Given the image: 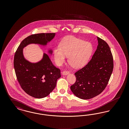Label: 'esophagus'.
<instances>
[{
  "instance_id": "obj_1",
  "label": "esophagus",
  "mask_w": 129,
  "mask_h": 129,
  "mask_svg": "<svg viewBox=\"0 0 129 129\" xmlns=\"http://www.w3.org/2000/svg\"><path fill=\"white\" fill-rule=\"evenodd\" d=\"M69 74V72L68 71H67V70L64 71L62 72V74H63V75H67V74Z\"/></svg>"
}]
</instances>
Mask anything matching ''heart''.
Returning a JSON list of instances; mask_svg holds the SVG:
<instances>
[{"instance_id":"heart-1","label":"heart","mask_w":129,"mask_h":129,"mask_svg":"<svg viewBox=\"0 0 129 129\" xmlns=\"http://www.w3.org/2000/svg\"><path fill=\"white\" fill-rule=\"evenodd\" d=\"M93 51L92 44L78 38L68 37L62 42L61 47L54 50V59L58 65H61L69 56V63L74 68H80L88 61Z\"/></svg>"}]
</instances>
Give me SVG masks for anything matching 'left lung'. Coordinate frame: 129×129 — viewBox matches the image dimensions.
I'll use <instances>...</instances> for the list:
<instances>
[{
    "label": "left lung",
    "mask_w": 129,
    "mask_h": 129,
    "mask_svg": "<svg viewBox=\"0 0 129 129\" xmlns=\"http://www.w3.org/2000/svg\"><path fill=\"white\" fill-rule=\"evenodd\" d=\"M98 45L89 62L75 74L76 81L71 89L79 98L87 100L103 92L112 73L113 57L109 46L97 37Z\"/></svg>",
    "instance_id": "left-lung-1"
}]
</instances>
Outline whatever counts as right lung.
I'll use <instances>...</instances> for the list:
<instances>
[{
	"label": "right lung",
	"mask_w": 129,
	"mask_h": 129,
	"mask_svg": "<svg viewBox=\"0 0 129 129\" xmlns=\"http://www.w3.org/2000/svg\"><path fill=\"white\" fill-rule=\"evenodd\" d=\"M55 36V33L31 35L22 41L14 54L13 65L19 83L26 93L35 98H44L53 90L57 80L61 77L60 70L53 64L46 54L37 63L26 60L23 49L30 43L46 45Z\"/></svg>",
	"instance_id": "obj_1"
}]
</instances>
